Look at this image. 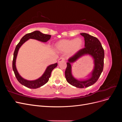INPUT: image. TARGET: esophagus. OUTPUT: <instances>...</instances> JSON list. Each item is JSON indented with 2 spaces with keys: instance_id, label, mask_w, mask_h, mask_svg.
<instances>
[{
  "instance_id": "34e87169",
  "label": "esophagus",
  "mask_w": 122,
  "mask_h": 122,
  "mask_svg": "<svg viewBox=\"0 0 122 122\" xmlns=\"http://www.w3.org/2000/svg\"><path fill=\"white\" fill-rule=\"evenodd\" d=\"M65 61V58L64 57H61L58 60V62H61V61Z\"/></svg>"
}]
</instances>
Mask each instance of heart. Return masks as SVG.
Returning <instances> with one entry per match:
<instances>
[{
	"label": "heart",
	"instance_id": "1",
	"mask_svg": "<svg viewBox=\"0 0 122 122\" xmlns=\"http://www.w3.org/2000/svg\"><path fill=\"white\" fill-rule=\"evenodd\" d=\"M83 41L80 38L71 40H61L55 45L56 48L62 52L68 51L70 54L75 53L82 48Z\"/></svg>",
	"mask_w": 122,
	"mask_h": 122
}]
</instances>
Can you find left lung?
<instances>
[{"label": "left lung", "instance_id": "left-lung-1", "mask_svg": "<svg viewBox=\"0 0 122 122\" xmlns=\"http://www.w3.org/2000/svg\"><path fill=\"white\" fill-rule=\"evenodd\" d=\"M80 35L84 38L85 47L69 59L65 71V77L67 82L72 86L78 88H84L92 86L97 82L100 76L104 66V51L100 42L97 38L86 33H81ZM86 54H89L93 57L95 66L90 78L87 80L80 81L75 79L72 76L71 64Z\"/></svg>", "mask_w": 122, "mask_h": 122}]
</instances>
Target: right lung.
Instances as JSON below:
<instances>
[{
    "mask_svg": "<svg viewBox=\"0 0 122 122\" xmlns=\"http://www.w3.org/2000/svg\"><path fill=\"white\" fill-rule=\"evenodd\" d=\"M51 36V35L42 34V32H41L39 31H35L32 32L27 34L26 35H25L24 36H23L22 38L21 39L19 43H18L17 44V45L16 46L14 53V57L13 60V70L18 81H19L21 84L23 85L24 86L30 88H37L38 87L44 86V84H46L48 81L49 79L51 76V72H52V70L55 68H56L57 67V64L55 63L52 65H51L49 66L48 67H47L46 71L44 72L43 75L38 79L32 81L26 80L23 78L22 77L19 75V74L18 73L16 69V60L18 50H19L20 47L22 45V44L24 43L26 41H27L29 39H35L43 42H46L49 39H50Z\"/></svg>",
    "mask_w": 122,
    "mask_h": 122,
    "instance_id": "right-lung-1",
    "label": "right lung"
}]
</instances>
